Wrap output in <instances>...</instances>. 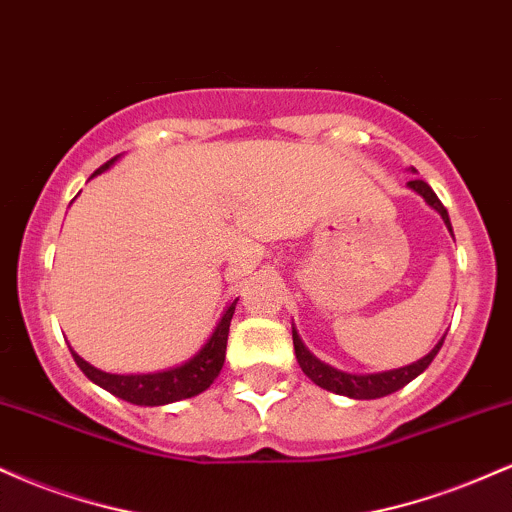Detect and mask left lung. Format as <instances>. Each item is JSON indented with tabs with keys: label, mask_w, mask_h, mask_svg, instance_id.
<instances>
[{
	"label": "left lung",
	"mask_w": 512,
	"mask_h": 512,
	"mask_svg": "<svg viewBox=\"0 0 512 512\" xmlns=\"http://www.w3.org/2000/svg\"><path fill=\"white\" fill-rule=\"evenodd\" d=\"M409 187L414 192H419V195L424 197L426 202L431 204V207L436 209L440 216H443L445 226H448V231L452 233L448 211H445L443 202H440V199L436 197V192H433L424 180H409ZM443 339H440V342L436 344V349H433L431 354L424 356V358H419V361L411 363V366L395 368V370H385V373H373V375L342 373V370H337V368L327 366V363L317 361V358L310 354L308 349H305L301 339H298L296 330H293V349H296L298 366H301L303 373L308 375V378L313 380L315 385H320L322 390H330V392H337V395H346V397H354V399H378V397L392 395V392H397L399 387H404L407 383H411V380H414L416 375L424 373V370L431 366L433 358H436V354L440 351V346H443Z\"/></svg>",
	"instance_id": "8db88e82"
}]
</instances>
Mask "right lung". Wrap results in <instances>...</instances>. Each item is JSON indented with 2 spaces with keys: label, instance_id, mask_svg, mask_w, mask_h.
Listing matches in <instances>:
<instances>
[{
  "label": "right lung",
  "instance_id": "right-lung-1",
  "mask_svg": "<svg viewBox=\"0 0 512 512\" xmlns=\"http://www.w3.org/2000/svg\"><path fill=\"white\" fill-rule=\"evenodd\" d=\"M115 158H110L108 163H103L96 173H101V170L113 166ZM236 303L238 298L228 305V310L223 313L214 334H211L209 342L199 349V354L192 356L190 361L182 363L178 368L161 370V373H144V375H115V373H103V370L93 368L91 363H86L84 358L76 356L74 351L72 356L76 366L84 370L88 380H93V383L101 385L103 390H108L110 395L125 399L129 404H139V407H161V404L180 402V399L195 397L199 392L207 390V387L216 380V375L221 373L223 361H226L228 327H231V317H233V310H236Z\"/></svg>",
  "mask_w": 512,
  "mask_h": 512
}]
</instances>
